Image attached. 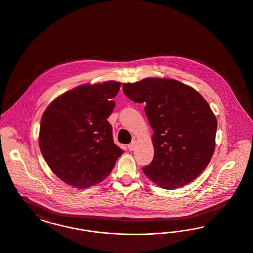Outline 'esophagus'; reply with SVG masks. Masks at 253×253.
Segmentation results:
<instances>
[{
	"label": "esophagus",
	"mask_w": 253,
	"mask_h": 253,
	"mask_svg": "<svg viewBox=\"0 0 253 253\" xmlns=\"http://www.w3.org/2000/svg\"><path fill=\"white\" fill-rule=\"evenodd\" d=\"M135 147H136V144H135V142H134V141H132V142H131L130 144L128 145V149H129V151H133V150L135 149Z\"/></svg>",
	"instance_id": "1"
}]
</instances>
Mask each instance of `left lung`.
I'll return each instance as SVG.
<instances>
[{
    "label": "left lung",
    "instance_id": "8db88e82",
    "mask_svg": "<svg viewBox=\"0 0 253 253\" xmlns=\"http://www.w3.org/2000/svg\"><path fill=\"white\" fill-rule=\"evenodd\" d=\"M123 92L144 103L154 131L155 155L142 170L163 189H178L209 165L215 148L217 121L204 97L172 79L148 78L123 84Z\"/></svg>",
    "mask_w": 253,
    "mask_h": 253
}]
</instances>
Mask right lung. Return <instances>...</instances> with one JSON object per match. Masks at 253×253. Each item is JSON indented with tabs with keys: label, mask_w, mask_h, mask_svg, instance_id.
<instances>
[{
	"label": "right lung",
	"mask_w": 253,
	"mask_h": 253,
	"mask_svg": "<svg viewBox=\"0 0 253 253\" xmlns=\"http://www.w3.org/2000/svg\"><path fill=\"white\" fill-rule=\"evenodd\" d=\"M121 83L82 85L64 93L44 111L40 149L52 171L79 189L107 177L124 153L114 143L107 121L115 108Z\"/></svg>",
	"instance_id": "add662e5"
}]
</instances>
